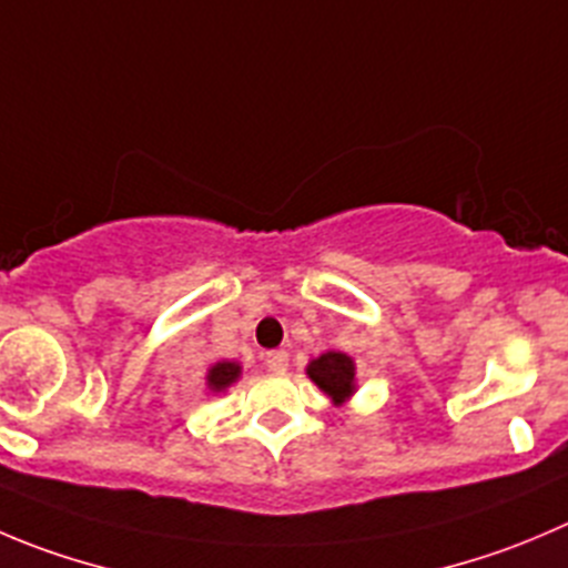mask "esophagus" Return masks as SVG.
I'll use <instances>...</instances> for the list:
<instances>
[{"label":"esophagus","instance_id":"1","mask_svg":"<svg viewBox=\"0 0 568 568\" xmlns=\"http://www.w3.org/2000/svg\"><path fill=\"white\" fill-rule=\"evenodd\" d=\"M264 365H267V371H275V374H284L290 365V356L287 351H270L267 356H264Z\"/></svg>","mask_w":568,"mask_h":568}]
</instances>
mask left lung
Returning a JSON list of instances; mask_svg holds the SVG:
<instances>
[{"instance_id": "8db88e82", "label": "left lung", "mask_w": 568, "mask_h": 568, "mask_svg": "<svg viewBox=\"0 0 568 568\" xmlns=\"http://www.w3.org/2000/svg\"><path fill=\"white\" fill-rule=\"evenodd\" d=\"M306 374L334 404H345L356 390L354 359L348 354H339V351H326L317 359H312L306 365Z\"/></svg>"}]
</instances>
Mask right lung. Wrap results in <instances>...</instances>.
<instances>
[{
    "label": "right lung",
    "instance_id": "obj_1",
    "mask_svg": "<svg viewBox=\"0 0 568 568\" xmlns=\"http://www.w3.org/2000/svg\"><path fill=\"white\" fill-rule=\"evenodd\" d=\"M240 374H242L240 362H229V359L214 362L206 374V387L212 393H223L225 387H231L236 379H240Z\"/></svg>",
    "mask_w": 568,
    "mask_h": 568
}]
</instances>
